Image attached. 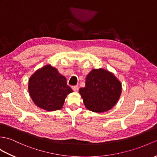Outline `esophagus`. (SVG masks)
<instances>
[{"label": "esophagus", "mask_w": 157, "mask_h": 157, "mask_svg": "<svg viewBox=\"0 0 157 157\" xmlns=\"http://www.w3.org/2000/svg\"><path fill=\"white\" fill-rule=\"evenodd\" d=\"M72 89L74 91V92H77V91H78V90H79V87L78 86H72Z\"/></svg>", "instance_id": "esophagus-1"}]
</instances>
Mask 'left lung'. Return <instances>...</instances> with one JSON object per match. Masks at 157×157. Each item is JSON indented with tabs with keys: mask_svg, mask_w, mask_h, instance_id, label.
Listing matches in <instances>:
<instances>
[{
	"mask_svg": "<svg viewBox=\"0 0 157 157\" xmlns=\"http://www.w3.org/2000/svg\"><path fill=\"white\" fill-rule=\"evenodd\" d=\"M86 108L101 113L112 109L122 93V83L113 73L103 68L93 69L87 75L84 87L79 90Z\"/></svg>",
	"mask_w": 157,
	"mask_h": 157,
	"instance_id": "1",
	"label": "left lung"
}]
</instances>
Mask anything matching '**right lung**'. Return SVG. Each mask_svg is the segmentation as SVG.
Returning a JSON list of instances; mask_svg holds the SVG:
<instances>
[{"label": "right lung", "mask_w": 157, "mask_h": 157, "mask_svg": "<svg viewBox=\"0 0 157 157\" xmlns=\"http://www.w3.org/2000/svg\"><path fill=\"white\" fill-rule=\"evenodd\" d=\"M29 96L37 106L49 112L61 110L65 98L73 92L66 78L47 64L38 69L29 79Z\"/></svg>", "instance_id": "1"}]
</instances>
